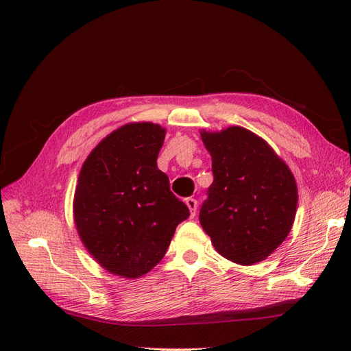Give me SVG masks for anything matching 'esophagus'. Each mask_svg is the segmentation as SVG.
Masks as SVG:
<instances>
[{
  "instance_id": "1",
  "label": "esophagus",
  "mask_w": 351,
  "mask_h": 351,
  "mask_svg": "<svg viewBox=\"0 0 351 351\" xmlns=\"http://www.w3.org/2000/svg\"><path fill=\"white\" fill-rule=\"evenodd\" d=\"M186 205H187V208H189V210H190V217L193 218V217L196 215V208H197L196 199H192V197L186 199Z\"/></svg>"
}]
</instances>
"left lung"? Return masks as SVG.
<instances>
[{
  "label": "left lung",
  "mask_w": 351,
  "mask_h": 351,
  "mask_svg": "<svg viewBox=\"0 0 351 351\" xmlns=\"http://www.w3.org/2000/svg\"><path fill=\"white\" fill-rule=\"evenodd\" d=\"M200 137L214 173L200 226L221 256L243 267L259 263L293 228L299 193L291 169L267 141L244 127L202 129Z\"/></svg>",
  "instance_id": "1"
}]
</instances>
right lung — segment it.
Listing matches in <instances>:
<instances>
[{"mask_svg":"<svg viewBox=\"0 0 351 351\" xmlns=\"http://www.w3.org/2000/svg\"><path fill=\"white\" fill-rule=\"evenodd\" d=\"M167 129L151 121L111 132L84 159L73 199L83 246L117 277L136 280L161 262L190 212L156 165Z\"/></svg>","mask_w":351,"mask_h":351,"instance_id":"right-lung-1","label":"right lung"}]
</instances>
